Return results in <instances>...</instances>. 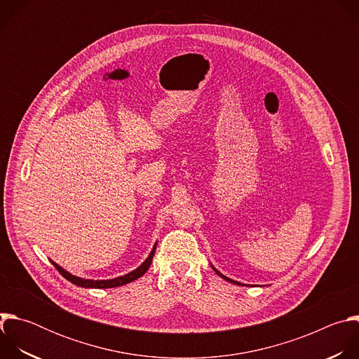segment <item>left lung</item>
Instances as JSON below:
<instances>
[{"label":"left lung","instance_id":"1","mask_svg":"<svg viewBox=\"0 0 359 359\" xmlns=\"http://www.w3.org/2000/svg\"><path fill=\"white\" fill-rule=\"evenodd\" d=\"M212 269H213V270H215V271H216V274H217V276H219V277H222V278H224V280H226V281H229V283H233V284H237V285H244V284H241V283H238V281H234V280H231V278H229V277H226V276H223V274H222V273H220V271H219V270H216V269H215V267H213V266H212Z\"/></svg>","mask_w":359,"mask_h":359}]
</instances>
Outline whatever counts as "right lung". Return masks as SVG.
<instances>
[{"mask_svg": "<svg viewBox=\"0 0 359 359\" xmlns=\"http://www.w3.org/2000/svg\"><path fill=\"white\" fill-rule=\"evenodd\" d=\"M156 245H158V241L155 243V245H153L150 254L147 255V259L133 271L125 274V276H121V277H116V278H112V280H86V278H81V277H76V276H72L71 273H68L67 270H64L61 266H58L57 263L50 262L53 263L57 270L68 280L71 281L72 284L78 285V287H83V288H114V287H121V285H125L128 283H132L137 278H140L146 271L147 269L150 267L151 264V260H153V255H155V251H156Z\"/></svg>", "mask_w": 359, "mask_h": 359, "instance_id": "right-lung-1", "label": "right lung"}]
</instances>
